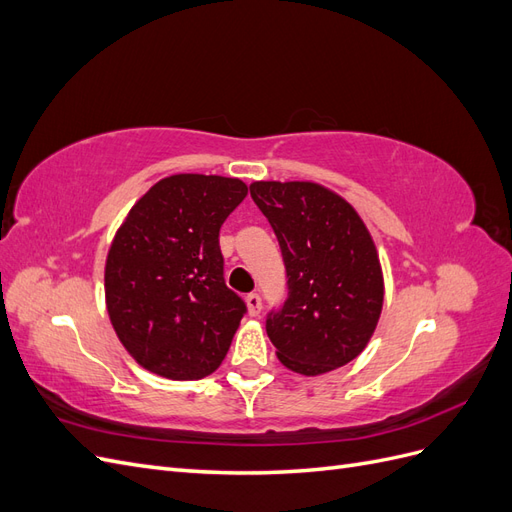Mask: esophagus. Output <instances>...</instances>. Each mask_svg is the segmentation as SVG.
<instances>
[{
	"label": "esophagus",
	"mask_w": 512,
	"mask_h": 512,
	"mask_svg": "<svg viewBox=\"0 0 512 512\" xmlns=\"http://www.w3.org/2000/svg\"><path fill=\"white\" fill-rule=\"evenodd\" d=\"M245 305H247V314L258 316L260 309H262V299L258 297L256 292H252V294H247V297H245Z\"/></svg>",
	"instance_id": "34e87169"
}]
</instances>
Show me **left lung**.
Wrapping results in <instances>:
<instances>
[{
    "label": "left lung",
    "mask_w": 512,
    "mask_h": 512,
    "mask_svg": "<svg viewBox=\"0 0 512 512\" xmlns=\"http://www.w3.org/2000/svg\"><path fill=\"white\" fill-rule=\"evenodd\" d=\"M250 194L282 247L288 301L267 320L277 359L322 376L359 356L384 303L376 243L344 196L314 181H254Z\"/></svg>",
    "instance_id": "left-lung-1"
}]
</instances>
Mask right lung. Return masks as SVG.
Here are the masks:
<instances>
[{
	"mask_svg": "<svg viewBox=\"0 0 512 512\" xmlns=\"http://www.w3.org/2000/svg\"><path fill=\"white\" fill-rule=\"evenodd\" d=\"M245 196L235 177L170 175L117 228L104 267L106 312L151 374L200 380L222 365L245 303L224 284L220 228Z\"/></svg>",
	"mask_w": 512,
	"mask_h": 512,
	"instance_id": "right-lung-1",
	"label": "right lung"
}]
</instances>
